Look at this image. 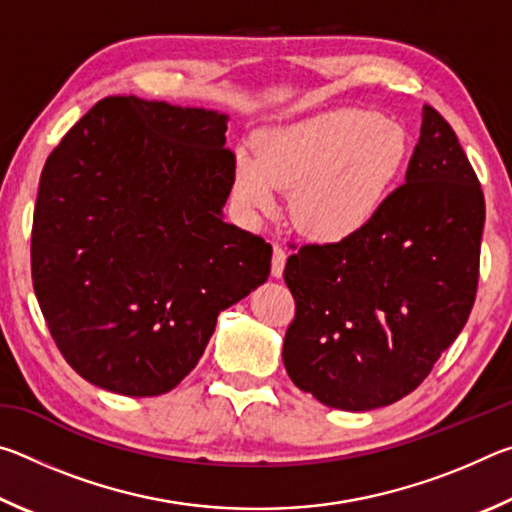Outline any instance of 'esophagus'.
I'll return each instance as SVG.
<instances>
[{"instance_id": "esophagus-1", "label": "esophagus", "mask_w": 512, "mask_h": 512, "mask_svg": "<svg viewBox=\"0 0 512 512\" xmlns=\"http://www.w3.org/2000/svg\"><path fill=\"white\" fill-rule=\"evenodd\" d=\"M284 264H287V250L282 246H273V262H271V271L275 277H280L284 271Z\"/></svg>"}]
</instances>
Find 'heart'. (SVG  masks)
I'll use <instances>...</instances> for the list:
<instances>
[{
  "mask_svg": "<svg viewBox=\"0 0 512 512\" xmlns=\"http://www.w3.org/2000/svg\"><path fill=\"white\" fill-rule=\"evenodd\" d=\"M409 158L404 128L370 110L341 108L266 128L255 155H235V196L248 212H271L289 189V216L318 241H343L375 219Z\"/></svg>",
  "mask_w": 512,
  "mask_h": 512,
  "instance_id": "obj_1",
  "label": "heart"
}]
</instances>
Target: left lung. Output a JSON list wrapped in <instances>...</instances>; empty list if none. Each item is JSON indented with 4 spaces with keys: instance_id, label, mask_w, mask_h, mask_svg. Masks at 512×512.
I'll list each match as a JSON object with an SVG mask.
<instances>
[{
    "instance_id": "obj_1",
    "label": "left lung",
    "mask_w": 512,
    "mask_h": 512,
    "mask_svg": "<svg viewBox=\"0 0 512 512\" xmlns=\"http://www.w3.org/2000/svg\"><path fill=\"white\" fill-rule=\"evenodd\" d=\"M483 221L470 160L443 115L424 106L406 183L375 219L287 259L296 318L282 361L293 384L341 411L415 391L470 318Z\"/></svg>"
}]
</instances>
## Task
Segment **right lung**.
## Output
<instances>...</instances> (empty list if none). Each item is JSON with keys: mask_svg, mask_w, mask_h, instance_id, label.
I'll list each match as a JSON object with an SVG mask.
<instances>
[{"mask_svg": "<svg viewBox=\"0 0 512 512\" xmlns=\"http://www.w3.org/2000/svg\"><path fill=\"white\" fill-rule=\"evenodd\" d=\"M228 117L108 97L45 162L31 277L60 354L128 397L169 393L203 357L223 309L271 273L273 248L225 223Z\"/></svg>", "mask_w": 512, "mask_h": 512, "instance_id": "obj_1", "label": "right lung"}]
</instances>
